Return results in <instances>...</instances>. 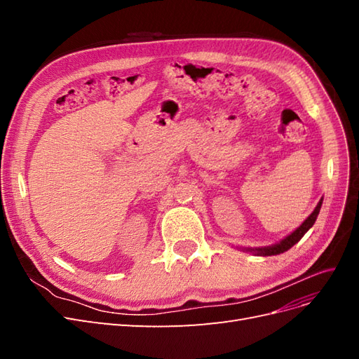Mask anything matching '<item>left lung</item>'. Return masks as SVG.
I'll return each instance as SVG.
<instances>
[{
	"label": "left lung",
	"mask_w": 359,
	"mask_h": 359,
	"mask_svg": "<svg viewBox=\"0 0 359 359\" xmlns=\"http://www.w3.org/2000/svg\"><path fill=\"white\" fill-rule=\"evenodd\" d=\"M320 206H322V201L318 203L316 210H314V211L309 215V219H307L306 222H304L295 232L290 233L289 236H286L283 241H280L278 244L271 245V247L250 248V252H256V253L260 255V256H273V255H280V253L287 252V250H289L290 247L295 245V244L301 240V238H302L304 235H306V232L314 224V222H316L318 215H319V211H320Z\"/></svg>",
	"instance_id": "left-lung-1"
}]
</instances>
